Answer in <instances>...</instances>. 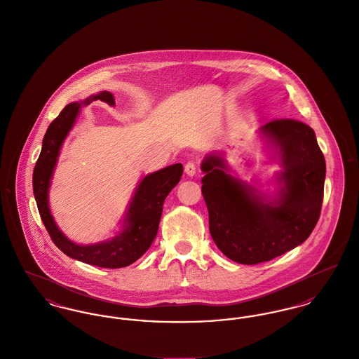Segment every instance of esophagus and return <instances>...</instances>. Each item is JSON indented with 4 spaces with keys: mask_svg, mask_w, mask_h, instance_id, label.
Listing matches in <instances>:
<instances>
[{
    "mask_svg": "<svg viewBox=\"0 0 359 359\" xmlns=\"http://www.w3.org/2000/svg\"><path fill=\"white\" fill-rule=\"evenodd\" d=\"M185 172H187V175L193 177V175L196 174V165H194L193 162H188V163L185 165Z\"/></svg>",
    "mask_w": 359,
    "mask_h": 359,
    "instance_id": "esophagus-1",
    "label": "esophagus"
}]
</instances>
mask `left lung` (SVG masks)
Returning a JSON list of instances; mask_svg holds the SVG:
<instances>
[{
  "mask_svg": "<svg viewBox=\"0 0 359 359\" xmlns=\"http://www.w3.org/2000/svg\"><path fill=\"white\" fill-rule=\"evenodd\" d=\"M260 130L283 168L273 200L227 174L220 155L210 154L201 163L211 237L224 256L246 265L269 262L305 242L324 197L325 159L311 126L285 118L266 122Z\"/></svg>",
  "mask_w": 359,
  "mask_h": 359,
  "instance_id": "8db88e82",
  "label": "left lung"
}]
</instances>
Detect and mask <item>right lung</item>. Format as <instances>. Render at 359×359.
I'll return each mask as SVG.
<instances>
[{
    "label": "right lung",
    "instance_id": "right-lung-1",
    "mask_svg": "<svg viewBox=\"0 0 359 359\" xmlns=\"http://www.w3.org/2000/svg\"><path fill=\"white\" fill-rule=\"evenodd\" d=\"M96 99L114 104L113 94L109 91H102L97 95L86 99L84 102L67 104L60 116L48 125L41 155L34 168L32 187L39 215L51 241L61 252L83 263L102 268H122L140 259L151 246L158 233L165 198L180 182L184 168L181 163H175L144 177L128 208L123 230L117 237L94 245H77L67 238L57 227L50 214V180L53 177L61 145L72 129L81 104H90Z\"/></svg>",
    "mask_w": 359,
    "mask_h": 359
}]
</instances>
